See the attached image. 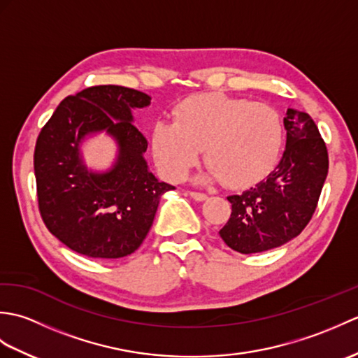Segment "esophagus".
I'll return each mask as SVG.
<instances>
[{"instance_id": "esophagus-1", "label": "esophagus", "mask_w": 358, "mask_h": 358, "mask_svg": "<svg viewBox=\"0 0 358 358\" xmlns=\"http://www.w3.org/2000/svg\"><path fill=\"white\" fill-rule=\"evenodd\" d=\"M189 195H191L195 201H204V200L208 199V195H206V194L195 192V191H189Z\"/></svg>"}]
</instances>
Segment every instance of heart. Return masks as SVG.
I'll list each match as a JSON object with an SVG mask.
<instances>
[{"mask_svg":"<svg viewBox=\"0 0 358 358\" xmlns=\"http://www.w3.org/2000/svg\"><path fill=\"white\" fill-rule=\"evenodd\" d=\"M283 143L278 112L264 103L224 94H199L173 109L172 121L152 127L150 148L167 180L180 181L204 149L209 178L246 187L271 171Z\"/></svg>","mask_w":358,"mask_h":358,"instance_id":"b5f03b06","label":"heart"}]
</instances>
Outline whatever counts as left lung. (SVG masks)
<instances>
[{
	"instance_id": "1",
	"label": "left lung",
	"mask_w": 358,
	"mask_h": 358,
	"mask_svg": "<svg viewBox=\"0 0 358 358\" xmlns=\"http://www.w3.org/2000/svg\"><path fill=\"white\" fill-rule=\"evenodd\" d=\"M286 149L268 177L240 195H231V217L220 231L240 254L264 252L295 238L313 218L328 177V149L306 112L287 109Z\"/></svg>"
}]
</instances>
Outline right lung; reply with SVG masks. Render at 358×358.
Returning <instances> with one entry per match:
<instances>
[{
	"label": "right lung",
	"instance_id": "right-lung-1",
	"mask_svg": "<svg viewBox=\"0 0 358 358\" xmlns=\"http://www.w3.org/2000/svg\"><path fill=\"white\" fill-rule=\"evenodd\" d=\"M150 96L123 86H94L58 104L36 138L34 169L38 209L49 232L81 255L113 260L140 248L159 199L173 186L149 172L148 140L132 123V109ZM106 130L119 143L108 173L87 171L79 155L86 134Z\"/></svg>",
	"mask_w": 358,
	"mask_h": 358
}]
</instances>
